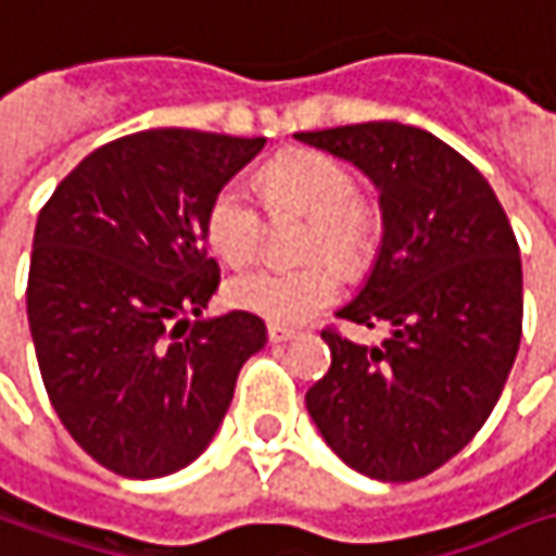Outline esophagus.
Segmentation results:
<instances>
[{
  "label": "esophagus",
  "instance_id": "esophagus-1",
  "mask_svg": "<svg viewBox=\"0 0 556 556\" xmlns=\"http://www.w3.org/2000/svg\"><path fill=\"white\" fill-rule=\"evenodd\" d=\"M299 332L295 329H289V326H279V324H270L267 326V339L274 342V345H282V342H292Z\"/></svg>",
  "mask_w": 556,
  "mask_h": 556
}]
</instances>
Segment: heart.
<instances>
[{
  "instance_id": "1",
  "label": "heart",
  "mask_w": 556,
  "mask_h": 556,
  "mask_svg": "<svg viewBox=\"0 0 556 556\" xmlns=\"http://www.w3.org/2000/svg\"><path fill=\"white\" fill-rule=\"evenodd\" d=\"M261 189L270 211L311 214L307 252L364 264L379 236V214L357 192L349 164L317 149H289L261 170ZM211 252L232 267L249 264L264 242V211L239 182H224L205 207ZM329 257L304 267H254L227 282V299L239 311L274 324H304L342 295V270Z\"/></svg>"
}]
</instances>
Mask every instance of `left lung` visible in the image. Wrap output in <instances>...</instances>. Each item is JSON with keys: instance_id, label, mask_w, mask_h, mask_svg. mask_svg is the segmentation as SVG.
<instances>
[{"instance_id": "1", "label": "left lung", "mask_w": 556, "mask_h": 556, "mask_svg": "<svg viewBox=\"0 0 556 556\" xmlns=\"http://www.w3.org/2000/svg\"><path fill=\"white\" fill-rule=\"evenodd\" d=\"M357 164L379 189L382 249L336 317L389 326L357 345L336 326L307 414L351 470L410 482L447 464L489 420L522 336L517 236L492 186L439 136L395 121L295 134Z\"/></svg>"}]
</instances>
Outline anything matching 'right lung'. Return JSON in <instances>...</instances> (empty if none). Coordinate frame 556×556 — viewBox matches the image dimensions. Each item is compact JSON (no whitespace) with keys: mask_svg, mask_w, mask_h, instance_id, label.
Masks as SVG:
<instances>
[{"mask_svg":"<svg viewBox=\"0 0 556 556\" xmlns=\"http://www.w3.org/2000/svg\"><path fill=\"white\" fill-rule=\"evenodd\" d=\"M261 149V136L182 127L121 136L39 211L27 277L39 374L71 439L105 470L157 479L192 464L267 342L249 311L199 320L220 286L205 207Z\"/></svg>","mask_w":556,"mask_h":556,"instance_id":"right-lung-1","label":"right lung"}]
</instances>
